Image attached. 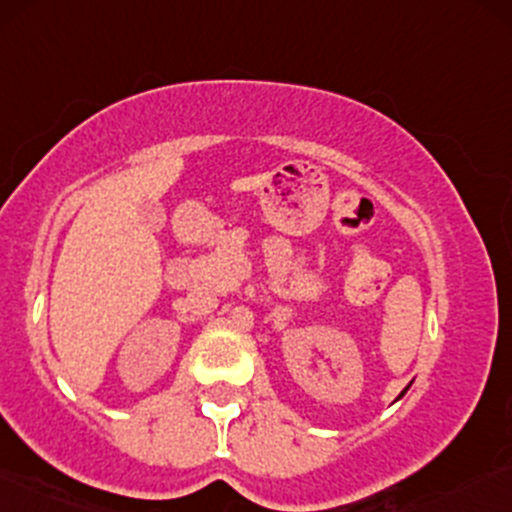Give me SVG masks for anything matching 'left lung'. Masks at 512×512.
I'll use <instances>...</instances> for the list:
<instances>
[{
	"label": "left lung",
	"instance_id": "left-lung-1",
	"mask_svg": "<svg viewBox=\"0 0 512 512\" xmlns=\"http://www.w3.org/2000/svg\"><path fill=\"white\" fill-rule=\"evenodd\" d=\"M403 393H405V391H403ZM403 393H400V396H403Z\"/></svg>",
	"mask_w": 512,
	"mask_h": 512
}]
</instances>
